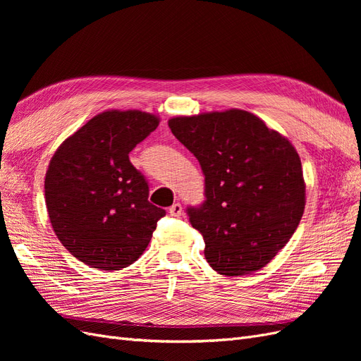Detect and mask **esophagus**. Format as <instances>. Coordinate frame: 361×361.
<instances>
[{"instance_id": "obj_1", "label": "esophagus", "mask_w": 361, "mask_h": 361, "mask_svg": "<svg viewBox=\"0 0 361 361\" xmlns=\"http://www.w3.org/2000/svg\"><path fill=\"white\" fill-rule=\"evenodd\" d=\"M171 216H180L182 215V204L180 203H174L170 209H169Z\"/></svg>"}]
</instances>
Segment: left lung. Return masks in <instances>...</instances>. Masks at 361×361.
I'll return each instance as SVG.
<instances>
[{
  "instance_id": "left-lung-1",
  "label": "left lung",
  "mask_w": 361,
  "mask_h": 361,
  "mask_svg": "<svg viewBox=\"0 0 361 361\" xmlns=\"http://www.w3.org/2000/svg\"><path fill=\"white\" fill-rule=\"evenodd\" d=\"M173 135L199 159L206 200L187 214L218 274L262 269L301 221L305 183L290 141L244 110L178 116Z\"/></svg>"
}]
</instances>
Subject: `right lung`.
I'll return each mask as SVG.
<instances>
[{
  "mask_svg": "<svg viewBox=\"0 0 361 361\" xmlns=\"http://www.w3.org/2000/svg\"><path fill=\"white\" fill-rule=\"evenodd\" d=\"M158 125L155 114L108 110L64 140L49 161L51 226L69 253L90 268L133 265L166 215L147 200V180L129 161V152Z\"/></svg>",
  "mask_w": 361,
  "mask_h": 361,
  "instance_id": "1",
  "label": "right lung"
}]
</instances>
